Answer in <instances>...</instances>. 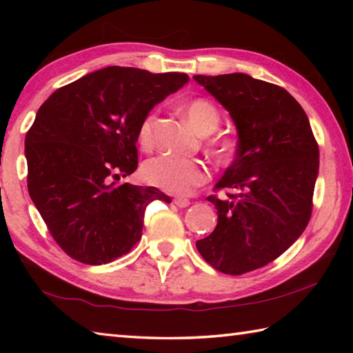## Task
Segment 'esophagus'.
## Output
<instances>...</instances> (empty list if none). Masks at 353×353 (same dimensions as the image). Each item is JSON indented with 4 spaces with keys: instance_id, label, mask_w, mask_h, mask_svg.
Wrapping results in <instances>:
<instances>
[{
    "instance_id": "esophagus-1",
    "label": "esophagus",
    "mask_w": 353,
    "mask_h": 353,
    "mask_svg": "<svg viewBox=\"0 0 353 353\" xmlns=\"http://www.w3.org/2000/svg\"><path fill=\"white\" fill-rule=\"evenodd\" d=\"M172 202H174V204H176L179 208H185V207L190 205V201L185 199V198H176Z\"/></svg>"
}]
</instances>
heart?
Masks as SVG:
<instances>
[{"label": "heart", "instance_id": "1", "mask_svg": "<svg viewBox=\"0 0 353 353\" xmlns=\"http://www.w3.org/2000/svg\"><path fill=\"white\" fill-rule=\"evenodd\" d=\"M183 113L201 135H208L216 130L219 113L210 101L191 99L183 104ZM157 115L154 112L141 119L139 126V143L143 149L152 148V129ZM208 148L216 159L225 162L234 154V141L225 137H214L208 141ZM143 179L152 187L171 194H188L208 179V168L204 162L193 159L155 157L145 163L141 170Z\"/></svg>", "mask_w": 353, "mask_h": 353}]
</instances>
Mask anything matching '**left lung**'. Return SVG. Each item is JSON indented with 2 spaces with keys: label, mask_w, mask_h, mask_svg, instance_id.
<instances>
[{
  "label": "left lung",
  "mask_w": 353,
  "mask_h": 353,
  "mask_svg": "<svg viewBox=\"0 0 353 353\" xmlns=\"http://www.w3.org/2000/svg\"><path fill=\"white\" fill-rule=\"evenodd\" d=\"M193 77L238 132L235 160L214 185L234 193L208 196L218 224L196 248L214 270L240 276L276 260L305 230L319 148L307 113L285 88L244 73Z\"/></svg>",
  "instance_id": "1"
}]
</instances>
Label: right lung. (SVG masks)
<instances>
[{
  "instance_id": "1",
  "label": "right lung",
  "mask_w": 353,
  "mask_h": 353,
  "mask_svg": "<svg viewBox=\"0 0 353 353\" xmlns=\"http://www.w3.org/2000/svg\"><path fill=\"white\" fill-rule=\"evenodd\" d=\"M188 82L185 73L107 67L59 88L28 130V190L56 243L87 265L128 254L155 187L117 183L139 166L141 119Z\"/></svg>"
}]
</instances>
